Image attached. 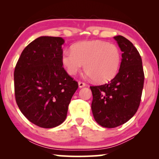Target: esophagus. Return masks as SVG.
Wrapping results in <instances>:
<instances>
[{
	"mask_svg": "<svg viewBox=\"0 0 159 159\" xmlns=\"http://www.w3.org/2000/svg\"><path fill=\"white\" fill-rule=\"evenodd\" d=\"M85 85H86V84H85V83H83V82H80V81L79 82V87L80 88L85 87Z\"/></svg>",
	"mask_w": 159,
	"mask_h": 159,
	"instance_id": "1",
	"label": "esophagus"
}]
</instances>
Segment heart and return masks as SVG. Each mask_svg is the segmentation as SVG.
Masks as SVG:
<instances>
[{"label":"heart","instance_id":"obj_1","mask_svg":"<svg viewBox=\"0 0 159 159\" xmlns=\"http://www.w3.org/2000/svg\"><path fill=\"white\" fill-rule=\"evenodd\" d=\"M61 63L67 73L74 76L85 64V74L97 83L111 80L120 68L121 53L116 45L103 41H82L66 50Z\"/></svg>","mask_w":159,"mask_h":159}]
</instances>
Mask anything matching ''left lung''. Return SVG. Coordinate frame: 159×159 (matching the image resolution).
Returning <instances> with one entry per match:
<instances>
[{
	"mask_svg": "<svg viewBox=\"0 0 159 159\" xmlns=\"http://www.w3.org/2000/svg\"><path fill=\"white\" fill-rule=\"evenodd\" d=\"M114 39L123 52L118 73L108 83L90 87L94 118L99 125L108 128L123 124L135 114L144 80L142 58L136 48L122 36Z\"/></svg>",
	"mask_w": 159,
	"mask_h": 159,
	"instance_id": "left-lung-1",
	"label": "left lung"
}]
</instances>
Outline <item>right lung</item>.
<instances>
[{"label": "right lung", "mask_w": 159, "mask_h": 159, "mask_svg": "<svg viewBox=\"0 0 159 159\" xmlns=\"http://www.w3.org/2000/svg\"><path fill=\"white\" fill-rule=\"evenodd\" d=\"M64 43L61 37L38 38L24 49L15 69L16 102L29 121L41 128L64 121L79 87L62 67Z\"/></svg>", "instance_id": "right-lung-1"}]
</instances>
